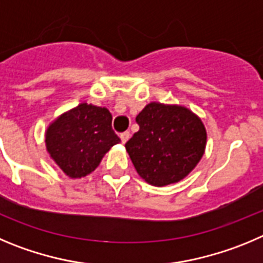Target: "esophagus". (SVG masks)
Segmentation results:
<instances>
[{"label":"esophagus","mask_w":263,"mask_h":263,"mask_svg":"<svg viewBox=\"0 0 263 263\" xmlns=\"http://www.w3.org/2000/svg\"><path fill=\"white\" fill-rule=\"evenodd\" d=\"M129 136H131V134H129L128 131H126V132H123V134H120V140H122V143H123V144H126L127 141H128Z\"/></svg>","instance_id":"1"}]
</instances>
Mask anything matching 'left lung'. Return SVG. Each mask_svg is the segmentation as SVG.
<instances>
[{
    "label": "left lung",
    "instance_id": "8db88e82",
    "mask_svg": "<svg viewBox=\"0 0 263 263\" xmlns=\"http://www.w3.org/2000/svg\"><path fill=\"white\" fill-rule=\"evenodd\" d=\"M136 122L140 128L127 141L126 149L139 176L152 186L179 182L204 155V124L183 106L151 102Z\"/></svg>",
    "mask_w": 263,
    "mask_h": 263
}]
</instances>
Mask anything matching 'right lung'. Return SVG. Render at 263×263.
I'll use <instances>...</instances> for the list:
<instances>
[{"mask_svg":"<svg viewBox=\"0 0 263 263\" xmlns=\"http://www.w3.org/2000/svg\"><path fill=\"white\" fill-rule=\"evenodd\" d=\"M106 107L80 103L61 114L46 131L47 152L70 178H81L97 169L103 156L120 141L111 127Z\"/></svg>","mask_w":263,"mask_h":263,"instance_id":"add662e5","label":"right lung"}]
</instances>
